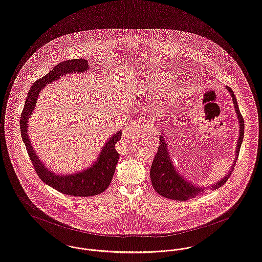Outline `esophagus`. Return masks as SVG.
Instances as JSON below:
<instances>
[{"mask_svg":"<svg viewBox=\"0 0 262 262\" xmlns=\"http://www.w3.org/2000/svg\"><path fill=\"white\" fill-rule=\"evenodd\" d=\"M144 121L146 122V120H144V119H138V122H136L134 125H132V126H129L126 128V130L125 132V137H124L126 142L130 143L129 138L136 134V129L138 128V126H140V124L142 125V123H144Z\"/></svg>","mask_w":262,"mask_h":262,"instance_id":"34e87169","label":"esophagus"}]
</instances>
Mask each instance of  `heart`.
<instances>
[{
  "instance_id": "b5f03b06",
  "label": "heart",
  "mask_w": 262,
  "mask_h": 262,
  "mask_svg": "<svg viewBox=\"0 0 262 262\" xmlns=\"http://www.w3.org/2000/svg\"><path fill=\"white\" fill-rule=\"evenodd\" d=\"M170 76L167 72L163 73L156 74L155 76L152 77L150 82L148 83V89L150 92H155L158 89H161L163 84H166L169 81Z\"/></svg>"
}]
</instances>
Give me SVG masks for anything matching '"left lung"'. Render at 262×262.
Masks as SVG:
<instances>
[{
    "instance_id": "left-lung-1",
    "label": "left lung",
    "mask_w": 262,
    "mask_h": 262,
    "mask_svg": "<svg viewBox=\"0 0 262 262\" xmlns=\"http://www.w3.org/2000/svg\"><path fill=\"white\" fill-rule=\"evenodd\" d=\"M225 88L229 92L232 97L235 112L239 122V137H238L237 146L235 151V158L229 171L220 180L209 186V190L211 191L219 189L222 185H224V183L228 180V178H230L231 172L233 171L236 161L239 156L240 148H241L243 138H244L245 123L238 107L236 96L229 86H225ZM150 178H151L153 188L155 189L157 193L165 198L176 200V201H186V200L195 198L199 195H202L206 190L209 188L207 186H199L189 181L187 178L182 177L178 172V168H176L170 158L167 140L165 138L163 130H162V135L160 136V146L158 147L157 154L154 158L150 168Z\"/></svg>"
}]
</instances>
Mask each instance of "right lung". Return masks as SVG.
I'll return each instance as SVG.
<instances>
[{"mask_svg":"<svg viewBox=\"0 0 262 262\" xmlns=\"http://www.w3.org/2000/svg\"><path fill=\"white\" fill-rule=\"evenodd\" d=\"M89 69L90 66L86 59H71L57 64L51 72L33 84L27 94L20 117L21 137L39 178L46 184L63 194L78 197L98 195L110 185L120 157L115 144L122 137V130L117 132L106 140L98 156L90 167L81 171L62 174L47 168L37 155L28 136V123L36 107L39 94L47 84L53 83L67 74L83 73Z\"/></svg>","mask_w":262,"mask_h":262,"instance_id":"1","label":"right lung"}]
</instances>
